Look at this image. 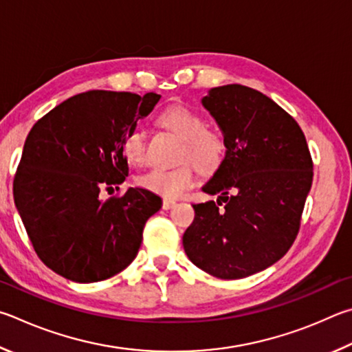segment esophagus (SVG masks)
Masks as SVG:
<instances>
[{
	"label": "esophagus",
	"mask_w": 352,
	"mask_h": 352,
	"mask_svg": "<svg viewBox=\"0 0 352 352\" xmlns=\"http://www.w3.org/2000/svg\"><path fill=\"white\" fill-rule=\"evenodd\" d=\"M176 206V201L175 199H164L162 201V208H164V210H170V208L171 207H175Z\"/></svg>",
	"instance_id": "obj_1"
}]
</instances>
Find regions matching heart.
<instances>
[{"mask_svg":"<svg viewBox=\"0 0 352 352\" xmlns=\"http://www.w3.org/2000/svg\"><path fill=\"white\" fill-rule=\"evenodd\" d=\"M159 122L164 128L184 140L179 151L181 165L175 168H151L139 176V186L166 199L177 198L193 186L194 164L202 173L214 171L226 156L223 134L207 128V122L199 113L187 107H171L162 111ZM122 150L131 164H142L146 154V134L140 125H133L123 135Z\"/></svg>","mask_w":352,"mask_h":352,"instance_id":"heart-1","label":"heart"}]
</instances>
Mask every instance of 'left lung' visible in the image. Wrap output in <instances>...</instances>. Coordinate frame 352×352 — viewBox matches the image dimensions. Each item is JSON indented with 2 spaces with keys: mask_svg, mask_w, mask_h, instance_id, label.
<instances>
[{
  "mask_svg": "<svg viewBox=\"0 0 352 352\" xmlns=\"http://www.w3.org/2000/svg\"><path fill=\"white\" fill-rule=\"evenodd\" d=\"M202 104L223 129L227 151L202 187L218 201L193 204L184 250L217 278H245L285 256L297 238L312 157L294 117L260 91L218 86Z\"/></svg>",
  "mask_w": 352,
  "mask_h": 352,
  "instance_id": "left-lung-1",
  "label": "left lung"
}]
</instances>
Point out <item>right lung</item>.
<instances>
[{
	"instance_id": "right-lung-1",
	"label": "right lung",
	"mask_w": 352,
	"mask_h": 352,
	"mask_svg": "<svg viewBox=\"0 0 352 352\" xmlns=\"http://www.w3.org/2000/svg\"><path fill=\"white\" fill-rule=\"evenodd\" d=\"M160 96L88 91L36 120L14 177V199L35 254L77 283L122 272L138 255L148 218L162 199L128 188L102 199L128 176L123 135Z\"/></svg>"
}]
</instances>
